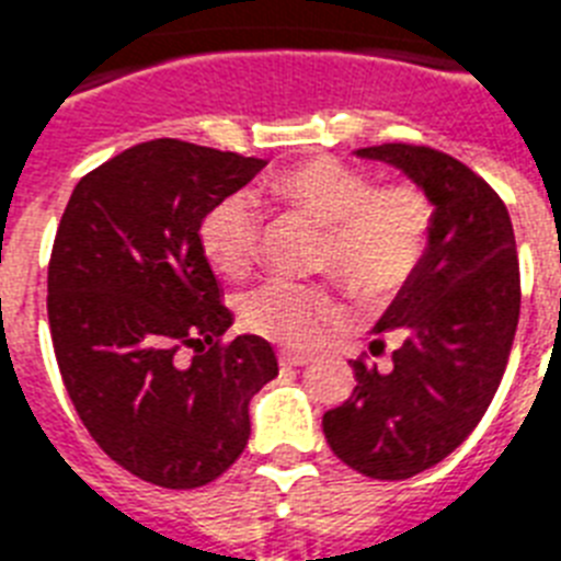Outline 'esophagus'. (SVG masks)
<instances>
[{
    "label": "esophagus",
    "instance_id": "obj_1",
    "mask_svg": "<svg viewBox=\"0 0 561 561\" xmlns=\"http://www.w3.org/2000/svg\"><path fill=\"white\" fill-rule=\"evenodd\" d=\"M308 362H310L308 353L279 351V365H285V368H302V365H308Z\"/></svg>",
    "mask_w": 561,
    "mask_h": 561
}]
</instances>
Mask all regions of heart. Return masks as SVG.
Segmentation results:
<instances>
[{
  "label": "heart",
  "mask_w": 561,
  "mask_h": 561,
  "mask_svg": "<svg viewBox=\"0 0 561 561\" xmlns=\"http://www.w3.org/2000/svg\"><path fill=\"white\" fill-rule=\"evenodd\" d=\"M273 199L322 225L317 271L333 273L365 302H388L422 265L433 228V202L416 182L376 185L359 168L333 157L299 162L267 182ZM259 202L233 191L202 216L199 248L214 271L239 279L256 259ZM239 317L259 336L282 345H310L342 319V305L324 285L267 279L248 290Z\"/></svg>",
  "instance_id": "b5f03b06"
}]
</instances>
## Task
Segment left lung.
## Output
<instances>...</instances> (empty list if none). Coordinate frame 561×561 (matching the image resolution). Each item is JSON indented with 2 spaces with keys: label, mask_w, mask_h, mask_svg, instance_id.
Masks as SVG:
<instances>
[{
  "label": "left lung",
  "mask_w": 561,
  "mask_h": 561,
  "mask_svg": "<svg viewBox=\"0 0 561 561\" xmlns=\"http://www.w3.org/2000/svg\"><path fill=\"white\" fill-rule=\"evenodd\" d=\"M413 179L433 202L427 251L370 331L399 339L388 374L353 362L351 399L322 416L333 454L370 479H411L454 454L496 393L519 322V259L505 202L459 159L425 145L356 150Z\"/></svg>",
  "instance_id": "obj_1"
}]
</instances>
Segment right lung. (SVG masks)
Segmentation results:
<instances>
[{
  "label": "right lung",
  "mask_w": 561,
  "mask_h": 561,
  "mask_svg": "<svg viewBox=\"0 0 561 561\" xmlns=\"http://www.w3.org/2000/svg\"><path fill=\"white\" fill-rule=\"evenodd\" d=\"M265 164L150 139L79 179L56 230L48 322L68 397L99 448L159 488L222 477L279 374L262 336L222 342L233 313L199 248L202 216Z\"/></svg>",
  "instance_id": "obj_1"
}]
</instances>
